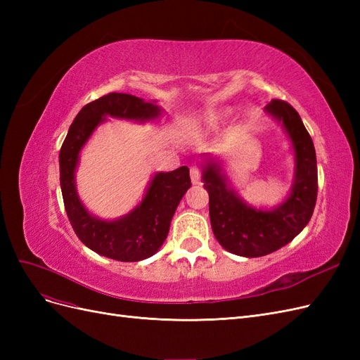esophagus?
Segmentation results:
<instances>
[{"instance_id": "esophagus-1", "label": "esophagus", "mask_w": 360, "mask_h": 360, "mask_svg": "<svg viewBox=\"0 0 360 360\" xmlns=\"http://www.w3.org/2000/svg\"><path fill=\"white\" fill-rule=\"evenodd\" d=\"M191 181L193 184H198L201 181V171L198 168H195V167L191 168Z\"/></svg>"}]
</instances>
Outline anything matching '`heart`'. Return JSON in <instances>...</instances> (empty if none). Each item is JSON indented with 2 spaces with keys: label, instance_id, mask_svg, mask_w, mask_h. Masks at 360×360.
<instances>
[{
  "label": "heart",
  "instance_id": "1",
  "mask_svg": "<svg viewBox=\"0 0 360 360\" xmlns=\"http://www.w3.org/2000/svg\"><path fill=\"white\" fill-rule=\"evenodd\" d=\"M204 122H205L207 124H214V123L217 122V115H216V114H209V115H205Z\"/></svg>",
  "mask_w": 360,
  "mask_h": 360
}]
</instances>
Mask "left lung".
Here are the masks:
<instances>
[{
    "mask_svg": "<svg viewBox=\"0 0 360 360\" xmlns=\"http://www.w3.org/2000/svg\"><path fill=\"white\" fill-rule=\"evenodd\" d=\"M266 112L284 126L294 148V180L288 197L271 210L248 205L230 186L221 162L202 163V181L209 192V212L216 240L228 252L263 257L290 243L308 225L317 201L319 176L314 143L294 108L274 99Z\"/></svg>",
    "mask_w": 360,
    "mask_h": 360,
    "instance_id": "obj_1",
    "label": "left lung"
}]
</instances>
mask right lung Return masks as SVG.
Returning a JSON list of instances; mask_svg holds the SVG:
<instances>
[{"label":"right lung","mask_w":360,"mask_h":360,"mask_svg":"<svg viewBox=\"0 0 360 360\" xmlns=\"http://www.w3.org/2000/svg\"><path fill=\"white\" fill-rule=\"evenodd\" d=\"M160 114V106L155 102H146L132 94L110 93L86 103L69 127L60 150L63 201L76 236L99 255L127 263L155 255L165 242L180 200L191 188L189 168L155 174L141 204L120 219L103 221L89 213L76 192L75 169L81 150L105 117L144 123Z\"/></svg>","instance_id":"add662e5"}]
</instances>
